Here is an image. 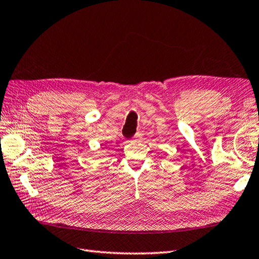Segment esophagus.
<instances>
[{"mask_svg":"<svg viewBox=\"0 0 259 259\" xmlns=\"http://www.w3.org/2000/svg\"><path fill=\"white\" fill-rule=\"evenodd\" d=\"M141 136H142V132H137V133L135 134V136H134V139L135 140H139V139H141Z\"/></svg>","mask_w":259,"mask_h":259,"instance_id":"34e87169","label":"esophagus"}]
</instances>
